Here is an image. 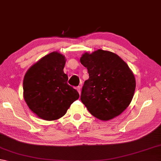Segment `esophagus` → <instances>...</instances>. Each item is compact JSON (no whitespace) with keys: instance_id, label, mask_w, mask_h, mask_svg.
Listing matches in <instances>:
<instances>
[{"instance_id":"esophagus-1","label":"esophagus","mask_w":161,"mask_h":161,"mask_svg":"<svg viewBox=\"0 0 161 161\" xmlns=\"http://www.w3.org/2000/svg\"><path fill=\"white\" fill-rule=\"evenodd\" d=\"M76 90H77V91L78 92V93L80 94V86H78L76 87Z\"/></svg>"}]
</instances>
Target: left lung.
I'll return each instance as SVG.
<instances>
[{
    "label": "left lung",
    "instance_id": "1",
    "mask_svg": "<svg viewBox=\"0 0 161 161\" xmlns=\"http://www.w3.org/2000/svg\"><path fill=\"white\" fill-rule=\"evenodd\" d=\"M80 61L89 74L82 88L83 104L102 120L119 116L130 105L136 87L128 64L116 54L103 50L84 53Z\"/></svg>",
    "mask_w": 161,
    "mask_h": 161
}]
</instances>
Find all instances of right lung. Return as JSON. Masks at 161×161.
I'll return each mask as SVG.
<instances>
[{"label": "right lung", "mask_w": 161, "mask_h": 161, "mask_svg": "<svg viewBox=\"0 0 161 161\" xmlns=\"http://www.w3.org/2000/svg\"><path fill=\"white\" fill-rule=\"evenodd\" d=\"M65 57L58 52L47 54L29 69L24 78V99L31 111L45 120L64 116L79 94L67 83L63 69Z\"/></svg>", "instance_id": "right-lung-1"}]
</instances>
